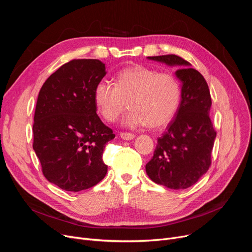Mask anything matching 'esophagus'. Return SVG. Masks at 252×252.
Listing matches in <instances>:
<instances>
[{
	"instance_id": "34e87169",
	"label": "esophagus",
	"mask_w": 252,
	"mask_h": 252,
	"mask_svg": "<svg viewBox=\"0 0 252 252\" xmlns=\"http://www.w3.org/2000/svg\"><path fill=\"white\" fill-rule=\"evenodd\" d=\"M121 138L123 140L128 141V140H133L135 138V135L134 134H130V133H122L121 134Z\"/></svg>"
}]
</instances>
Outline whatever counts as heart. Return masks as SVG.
<instances>
[{
	"instance_id": "b5f03b06",
	"label": "heart",
	"mask_w": 252,
	"mask_h": 252,
	"mask_svg": "<svg viewBox=\"0 0 252 252\" xmlns=\"http://www.w3.org/2000/svg\"><path fill=\"white\" fill-rule=\"evenodd\" d=\"M181 99V84L174 74L143 65L119 70L114 86L102 79L94 89L96 108L106 122H115L127 105L124 125L129 127L167 125L176 116Z\"/></svg>"
}]
</instances>
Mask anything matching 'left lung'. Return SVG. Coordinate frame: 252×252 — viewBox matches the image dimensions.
Segmentation results:
<instances>
[{"label": "left lung", "mask_w": 252, "mask_h": 252, "mask_svg": "<svg viewBox=\"0 0 252 252\" xmlns=\"http://www.w3.org/2000/svg\"><path fill=\"white\" fill-rule=\"evenodd\" d=\"M147 58L179 66L176 76L182 83V99L176 117L157 140L146 173L154 183L166 188L187 189L206 173L211 163L217 131L209 117V89L202 74L177 55Z\"/></svg>", "instance_id": "1"}]
</instances>
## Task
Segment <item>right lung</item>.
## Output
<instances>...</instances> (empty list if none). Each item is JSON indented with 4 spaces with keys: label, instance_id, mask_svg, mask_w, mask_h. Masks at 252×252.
Returning a JSON list of instances; mask_svg holds the SVG:
<instances>
[{
    "label": "right lung",
    "instance_id": "right-lung-1",
    "mask_svg": "<svg viewBox=\"0 0 252 252\" xmlns=\"http://www.w3.org/2000/svg\"><path fill=\"white\" fill-rule=\"evenodd\" d=\"M97 59H74L52 73L41 91L33 117V150L45 178L65 191L97 185L107 174L105 144L114 139L94 102V89L106 74Z\"/></svg>",
    "mask_w": 252,
    "mask_h": 252
}]
</instances>
